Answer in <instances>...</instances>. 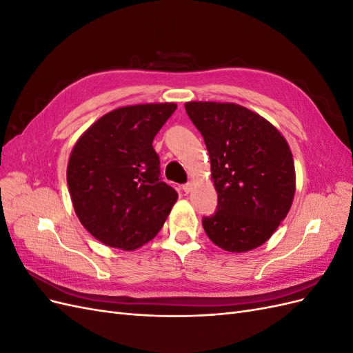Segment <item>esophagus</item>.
<instances>
[{"instance_id": "esophagus-1", "label": "esophagus", "mask_w": 353, "mask_h": 353, "mask_svg": "<svg viewBox=\"0 0 353 353\" xmlns=\"http://www.w3.org/2000/svg\"><path fill=\"white\" fill-rule=\"evenodd\" d=\"M183 190H184V193H190V191L193 190V184H191V183L184 184V185H183Z\"/></svg>"}]
</instances>
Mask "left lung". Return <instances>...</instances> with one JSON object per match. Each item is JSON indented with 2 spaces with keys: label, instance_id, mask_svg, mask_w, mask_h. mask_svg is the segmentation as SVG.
Returning a JSON list of instances; mask_svg holds the SVG:
<instances>
[{
  "label": "left lung",
  "instance_id": "left-lung-1",
  "mask_svg": "<svg viewBox=\"0 0 353 353\" xmlns=\"http://www.w3.org/2000/svg\"><path fill=\"white\" fill-rule=\"evenodd\" d=\"M187 114L210 157L218 206L203 216L208 237L228 252L268 240L290 210L294 162L284 137L262 116L234 103L190 101Z\"/></svg>",
  "mask_w": 353,
  "mask_h": 353
}]
</instances>
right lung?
I'll return each instance as SVG.
<instances>
[{"mask_svg": "<svg viewBox=\"0 0 353 353\" xmlns=\"http://www.w3.org/2000/svg\"><path fill=\"white\" fill-rule=\"evenodd\" d=\"M175 103L137 104L109 112L74 144L68 165L73 209L101 243L134 250L150 241L178 199L160 178L153 140Z\"/></svg>", "mask_w": 353, "mask_h": 353, "instance_id": "obj_1", "label": "right lung"}]
</instances>
